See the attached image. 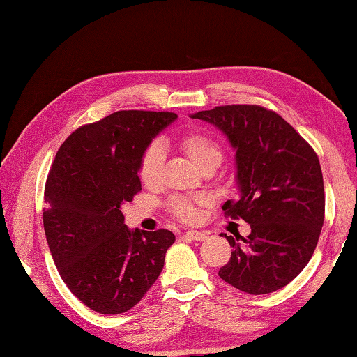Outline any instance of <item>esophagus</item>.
<instances>
[{
	"mask_svg": "<svg viewBox=\"0 0 357 357\" xmlns=\"http://www.w3.org/2000/svg\"><path fill=\"white\" fill-rule=\"evenodd\" d=\"M185 237L192 238V241L201 242V241H206L207 234H206V232H203V231H187V232H185Z\"/></svg>",
	"mask_w": 357,
	"mask_h": 357,
	"instance_id": "obj_1",
	"label": "esophagus"
}]
</instances>
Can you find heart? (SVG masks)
Returning <instances> with one entry per match:
<instances>
[{
    "mask_svg": "<svg viewBox=\"0 0 357 357\" xmlns=\"http://www.w3.org/2000/svg\"><path fill=\"white\" fill-rule=\"evenodd\" d=\"M181 150L185 153L193 165L198 170H204L207 167H218L223 160V150L215 139L211 135L203 132H189L185 134L179 142ZM164 165V150L159 144H153L146 148L142 154L140 164H139V178L142 183L148 187H153L159 183L160 170ZM195 203L199 201H193L183 197H174L170 199V209L176 217H179L184 222H193L197 218V206Z\"/></svg>",
    "mask_w": 357,
    "mask_h": 357,
    "instance_id": "b5f03b06",
    "label": "heart"
}]
</instances>
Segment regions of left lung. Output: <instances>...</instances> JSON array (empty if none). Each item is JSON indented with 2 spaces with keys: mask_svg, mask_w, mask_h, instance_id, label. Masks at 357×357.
<instances>
[{
  "mask_svg": "<svg viewBox=\"0 0 357 357\" xmlns=\"http://www.w3.org/2000/svg\"><path fill=\"white\" fill-rule=\"evenodd\" d=\"M215 126L236 151L237 198L223 211L250 225L218 276L251 295L280 290L306 267L325 220L319 158L289 123L261 106H220L190 115Z\"/></svg>",
  "mask_w": 357,
  "mask_h": 357,
  "instance_id": "left-lung-1",
  "label": "left lung"
}]
</instances>
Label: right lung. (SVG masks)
I'll list each match as a JSON object with an SVG mask.
<instances>
[{
    "instance_id": "obj_1",
    "label": "right lung",
    "mask_w": 357,
    "mask_h": 357,
    "mask_svg": "<svg viewBox=\"0 0 357 357\" xmlns=\"http://www.w3.org/2000/svg\"><path fill=\"white\" fill-rule=\"evenodd\" d=\"M176 119L172 112H114L76 129L56 154L45 185V236L62 281L95 312L134 307L176 241L167 229H129L121 213L142 190V154Z\"/></svg>"
}]
</instances>
